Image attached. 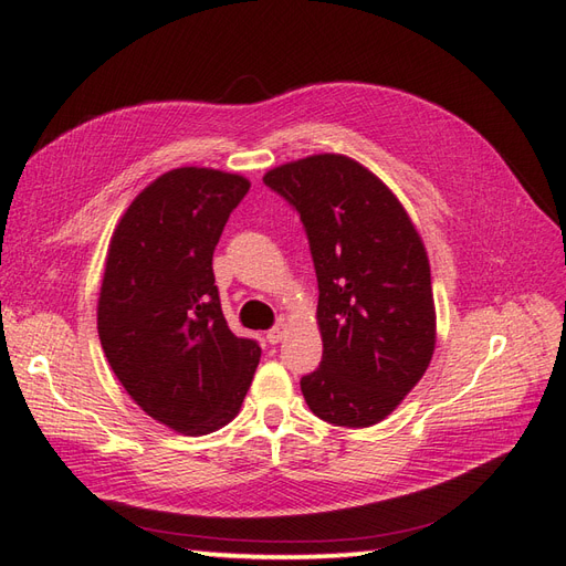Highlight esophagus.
Masks as SVG:
<instances>
[{"label": "esophagus", "instance_id": "esophagus-1", "mask_svg": "<svg viewBox=\"0 0 566 566\" xmlns=\"http://www.w3.org/2000/svg\"><path fill=\"white\" fill-rule=\"evenodd\" d=\"M284 335H286V325H284V323H277L272 329H268L265 337H268L270 344H280V342L284 339Z\"/></svg>", "mask_w": 566, "mask_h": 566}]
</instances>
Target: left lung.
<instances>
[{
    "instance_id": "left-lung-1",
    "label": "left lung",
    "mask_w": 566,
    "mask_h": 566,
    "mask_svg": "<svg viewBox=\"0 0 566 566\" xmlns=\"http://www.w3.org/2000/svg\"><path fill=\"white\" fill-rule=\"evenodd\" d=\"M263 181L298 212L321 292L323 360L301 378L303 399L327 423H378L434 352L423 241L395 193L352 157L313 155Z\"/></svg>"
}]
</instances>
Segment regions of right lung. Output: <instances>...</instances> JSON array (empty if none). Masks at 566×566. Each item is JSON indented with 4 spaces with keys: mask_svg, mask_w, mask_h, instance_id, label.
Segmentation results:
<instances>
[{
    "mask_svg": "<svg viewBox=\"0 0 566 566\" xmlns=\"http://www.w3.org/2000/svg\"><path fill=\"white\" fill-rule=\"evenodd\" d=\"M249 188L239 174L171 169L138 193L109 243L99 344L138 407L184 434L227 426L260 360V344L229 329L212 272Z\"/></svg>",
    "mask_w": 566,
    "mask_h": 566,
    "instance_id": "obj_1",
    "label": "right lung"
}]
</instances>
